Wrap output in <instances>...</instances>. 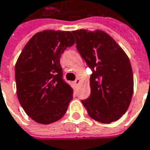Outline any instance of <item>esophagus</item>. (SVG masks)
I'll use <instances>...</instances> for the list:
<instances>
[{"label":"esophagus","instance_id":"esophagus-1","mask_svg":"<svg viewBox=\"0 0 150 150\" xmlns=\"http://www.w3.org/2000/svg\"><path fill=\"white\" fill-rule=\"evenodd\" d=\"M74 83H75V85H79V83H80V79H78V78H77L75 81H74Z\"/></svg>","mask_w":150,"mask_h":150}]
</instances>
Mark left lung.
Instances as JSON below:
<instances>
[{
  "instance_id": "obj_1",
  "label": "left lung",
  "mask_w": 150,
  "mask_h": 150,
  "mask_svg": "<svg viewBox=\"0 0 150 150\" xmlns=\"http://www.w3.org/2000/svg\"><path fill=\"white\" fill-rule=\"evenodd\" d=\"M76 49L91 69V95L82 100L94 120L111 123L126 112L134 91V75L127 54L101 30L72 32Z\"/></svg>"
}]
</instances>
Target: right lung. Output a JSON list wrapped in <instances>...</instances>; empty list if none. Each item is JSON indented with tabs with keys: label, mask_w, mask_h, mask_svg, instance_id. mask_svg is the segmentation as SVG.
Masks as SVG:
<instances>
[{
	"label": "right lung",
	"mask_w": 150,
	"mask_h": 150,
	"mask_svg": "<svg viewBox=\"0 0 150 150\" xmlns=\"http://www.w3.org/2000/svg\"><path fill=\"white\" fill-rule=\"evenodd\" d=\"M75 43L72 33L45 30L36 33L15 66L18 101L33 120L49 124L65 114L73 89L63 77L60 57Z\"/></svg>",
	"instance_id": "1"
}]
</instances>
